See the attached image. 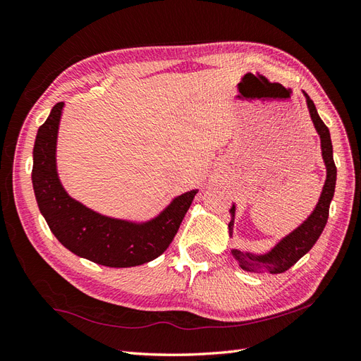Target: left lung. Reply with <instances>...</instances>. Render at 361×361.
<instances>
[{
	"label": "left lung",
	"mask_w": 361,
	"mask_h": 361,
	"mask_svg": "<svg viewBox=\"0 0 361 361\" xmlns=\"http://www.w3.org/2000/svg\"><path fill=\"white\" fill-rule=\"evenodd\" d=\"M305 94V92H304ZM307 97V104L310 109L311 120L314 123V128L317 133L320 135V145H322V157L326 165V180L322 190V196L319 199L317 207L314 212L304 221V225H300L295 232H291L288 237L282 240L279 245L269 252L267 255L252 258L247 253H243L237 249L232 250V255L235 257L241 267L245 270L253 269V267H264L267 269L270 274H282V271L288 270L291 266H295L296 262L305 255V253L314 246V243L322 233L328 216H329V203L333 200L334 196V190H336V178H337V167L334 164L333 158V144H331V136H329V129L325 126V123L320 120V116L316 111V106L313 100L305 94ZM231 216L232 220L229 221V232L232 233V226H233V217H235V204L231 208ZM255 260L256 262L253 263Z\"/></svg>",
	"instance_id": "obj_1"
}]
</instances>
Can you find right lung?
I'll list each match as a JSON object with an SVG mask.
<instances>
[{"label":"right lung","mask_w":361,"mask_h":361,"mask_svg":"<svg viewBox=\"0 0 361 361\" xmlns=\"http://www.w3.org/2000/svg\"><path fill=\"white\" fill-rule=\"evenodd\" d=\"M63 103L54 104L39 128L33 149L35 196L51 232L73 253L108 267H133L167 250L191 207L196 190L174 199L159 217L133 225L103 217L73 200L57 178L56 140Z\"/></svg>","instance_id":"1"}]
</instances>
